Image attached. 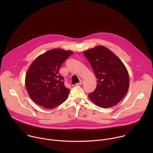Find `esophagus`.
<instances>
[{
  "instance_id": "esophagus-1",
  "label": "esophagus",
  "mask_w": 153,
  "mask_h": 153,
  "mask_svg": "<svg viewBox=\"0 0 153 153\" xmlns=\"http://www.w3.org/2000/svg\"><path fill=\"white\" fill-rule=\"evenodd\" d=\"M83 83V80L82 79V80H80V82H79V83H76V85H82Z\"/></svg>"
}]
</instances>
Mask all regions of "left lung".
Listing matches in <instances>:
<instances>
[{"label":"left lung","instance_id":"8db88e82","mask_svg":"<svg viewBox=\"0 0 153 153\" xmlns=\"http://www.w3.org/2000/svg\"><path fill=\"white\" fill-rule=\"evenodd\" d=\"M97 80L96 90L89 94L97 106L111 108L125 96L129 86V74L125 65L111 50L97 46L83 52Z\"/></svg>","mask_w":153,"mask_h":153}]
</instances>
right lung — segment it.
Returning <instances> with one entry per match:
<instances>
[{
    "label": "right lung",
    "mask_w": 153,
    "mask_h": 153,
    "mask_svg": "<svg viewBox=\"0 0 153 153\" xmlns=\"http://www.w3.org/2000/svg\"><path fill=\"white\" fill-rule=\"evenodd\" d=\"M73 53L63 49H52L39 56L30 65L25 77V86L30 98L36 103L52 109L67 100L70 90L65 86L64 79L59 70Z\"/></svg>",
    "instance_id": "right-lung-1"
}]
</instances>
